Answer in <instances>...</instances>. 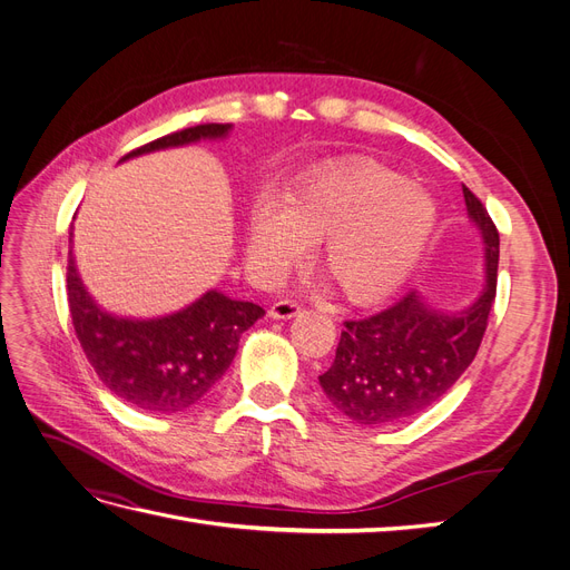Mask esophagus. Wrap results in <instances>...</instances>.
I'll list each match as a JSON object with an SVG mask.
<instances>
[{"instance_id": "esophagus-1", "label": "esophagus", "mask_w": 570, "mask_h": 570, "mask_svg": "<svg viewBox=\"0 0 570 570\" xmlns=\"http://www.w3.org/2000/svg\"><path fill=\"white\" fill-rule=\"evenodd\" d=\"M302 312L299 302L295 299H278L271 306V318H278V321H287V318H295Z\"/></svg>"}]
</instances>
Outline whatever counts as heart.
Listing matches in <instances>:
<instances>
[{
    "mask_svg": "<svg viewBox=\"0 0 570 570\" xmlns=\"http://www.w3.org/2000/svg\"><path fill=\"white\" fill-rule=\"evenodd\" d=\"M435 204L387 168H358L306 183L285 202L252 206L247 245L268 273L323 243L321 268L344 297L375 302L402 285L435 230Z\"/></svg>",
    "mask_w": 570,
    "mask_h": 570,
    "instance_id": "1",
    "label": "heart"
}]
</instances>
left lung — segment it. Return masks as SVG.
I'll list each match as a JSON object with an SVG mask.
<instances>
[{"label": "left lung", "instance_id": "1", "mask_svg": "<svg viewBox=\"0 0 570 570\" xmlns=\"http://www.w3.org/2000/svg\"><path fill=\"white\" fill-rule=\"evenodd\" d=\"M469 218L485 243V287L459 314L430 308L416 292L373 316L344 321L333 366L318 383L340 413L377 428L419 416L471 366L497 295L499 233L482 202L463 185Z\"/></svg>", "mask_w": 570, "mask_h": 570}]
</instances>
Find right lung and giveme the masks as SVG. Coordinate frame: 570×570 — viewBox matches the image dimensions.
Masks as SVG:
<instances>
[{
  "instance_id": "1",
  "label": "right lung",
  "mask_w": 570,
  "mask_h": 570,
  "mask_svg": "<svg viewBox=\"0 0 570 570\" xmlns=\"http://www.w3.org/2000/svg\"><path fill=\"white\" fill-rule=\"evenodd\" d=\"M230 128V124H204L170 132L126 154L124 161L147 151L218 140ZM66 292L80 347L99 381L130 406L149 413H176L197 404L233 364L243 333L266 314L258 304L209 289L170 316L118 318L97 306L85 289L73 249L68 252Z\"/></svg>"
}]
</instances>
